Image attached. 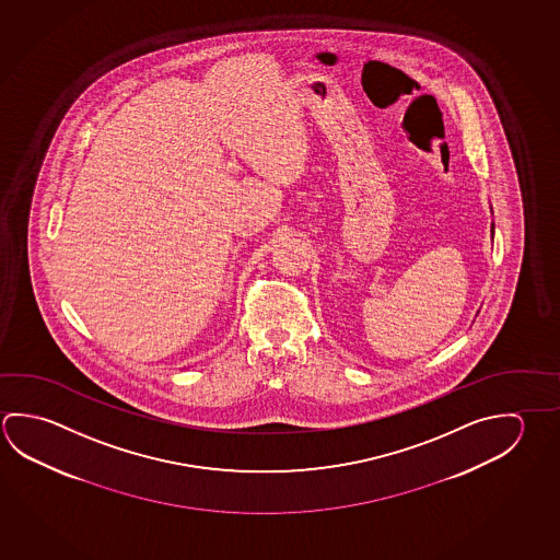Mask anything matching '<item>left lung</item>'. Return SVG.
Instances as JSON below:
<instances>
[{
    "label": "left lung",
    "instance_id": "left-lung-1",
    "mask_svg": "<svg viewBox=\"0 0 560 560\" xmlns=\"http://www.w3.org/2000/svg\"><path fill=\"white\" fill-rule=\"evenodd\" d=\"M491 237H493V224H491Z\"/></svg>",
    "mask_w": 560,
    "mask_h": 560
}]
</instances>
